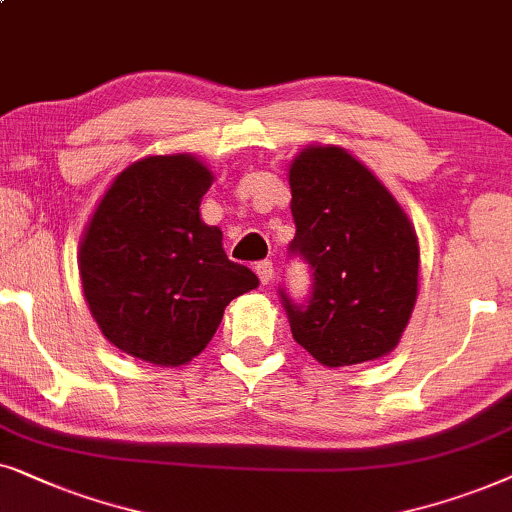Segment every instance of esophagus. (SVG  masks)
I'll return each mask as SVG.
<instances>
[{
  "mask_svg": "<svg viewBox=\"0 0 512 512\" xmlns=\"http://www.w3.org/2000/svg\"><path fill=\"white\" fill-rule=\"evenodd\" d=\"M255 271H257V276H260L262 285H269L271 281H274V264H271L269 260L257 262L255 264Z\"/></svg>",
  "mask_w": 512,
  "mask_h": 512,
  "instance_id": "34e87169",
  "label": "esophagus"
}]
</instances>
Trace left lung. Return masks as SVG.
<instances>
[{"instance_id":"1","label":"left lung","mask_w":512,"mask_h":512,"mask_svg":"<svg viewBox=\"0 0 512 512\" xmlns=\"http://www.w3.org/2000/svg\"><path fill=\"white\" fill-rule=\"evenodd\" d=\"M313 297H285L295 342L325 367L360 365L398 346L419 295V238L384 182L337 145H309L288 168Z\"/></svg>"}]
</instances>
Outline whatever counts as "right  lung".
I'll list each match as a JSON object with an SVG mask.
<instances>
[{"label": "right lung", "mask_w": 512, "mask_h": 512, "mask_svg": "<svg viewBox=\"0 0 512 512\" xmlns=\"http://www.w3.org/2000/svg\"><path fill=\"white\" fill-rule=\"evenodd\" d=\"M194 154L131 163L102 194L79 241L91 316L121 353L180 367L206 349L231 299L260 278L231 262L220 227L201 220L213 185Z\"/></svg>", "instance_id": "1"}]
</instances>
